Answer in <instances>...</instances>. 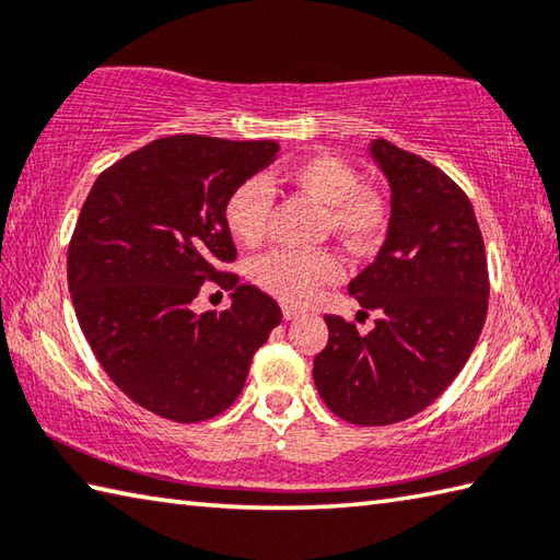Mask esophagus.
<instances>
[{
  "instance_id": "esophagus-1",
  "label": "esophagus",
  "mask_w": 560,
  "mask_h": 560,
  "mask_svg": "<svg viewBox=\"0 0 560 560\" xmlns=\"http://www.w3.org/2000/svg\"><path fill=\"white\" fill-rule=\"evenodd\" d=\"M281 311H283V318H287V320L299 318V311L293 308V306H281Z\"/></svg>"
}]
</instances>
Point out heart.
Returning <instances> with one entry per match:
<instances>
[{"instance_id": "heart-1", "label": "heart", "mask_w": 560, "mask_h": 560, "mask_svg": "<svg viewBox=\"0 0 560 560\" xmlns=\"http://www.w3.org/2000/svg\"><path fill=\"white\" fill-rule=\"evenodd\" d=\"M291 186L325 206V230L345 247L364 254L382 245L389 230V202L374 186H362L358 171L335 154H311L287 171ZM273 196L261 178H249L230 192L222 220L242 247H257L267 237ZM252 281L283 303L311 301L342 277V264L330 249H271L252 261Z\"/></svg>"}]
</instances>
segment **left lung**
Wrapping results in <instances>:
<instances>
[{
  "instance_id": "8db88e82",
  "label": "left lung",
  "mask_w": 560,
  "mask_h": 560,
  "mask_svg": "<svg viewBox=\"0 0 560 560\" xmlns=\"http://www.w3.org/2000/svg\"><path fill=\"white\" fill-rule=\"evenodd\" d=\"M392 186V220L380 257L350 281L364 315H325L328 345L315 354L313 382L342 421L389 425L431 406L460 374L480 338L490 271L470 198L431 161L377 139Z\"/></svg>"
}]
</instances>
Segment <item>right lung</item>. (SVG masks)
I'll use <instances>...</instances> for the list:
<instances>
[{"mask_svg": "<svg viewBox=\"0 0 560 560\" xmlns=\"http://www.w3.org/2000/svg\"><path fill=\"white\" fill-rule=\"evenodd\" d=\"M277 141L176 135L131 151L97 176L68 245L80 330L107 377L141 409L208 421L237 399L281 308L222 267L237 257L222 208L271 164ZM202 282L233 306L196 316Z\"/></svg>", "mask_w": 560, "mask_h": 560, "instance_id": "obj_1", "label": "right lung"}]
</instances>
